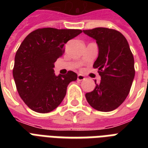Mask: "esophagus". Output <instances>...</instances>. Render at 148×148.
<instances>
[{"label":"esophagus","instance_id":"esophagus-1","mask_svg":"<svg viewBox=\"0 0 148 148\" xmlns=\"http://www.w3.org/2000/svg\"><path fill=\"white\" fill-rule=\"evenodd\" d=\"M84 79H85V77H84V76L82 75V74H78V75H77V80H78V81H83Z\"/></svg>","mask_w":148,"mask_h":148}]
</instances>
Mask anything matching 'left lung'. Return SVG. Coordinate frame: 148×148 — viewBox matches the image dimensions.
I'll return each instance as SVG.
<instances>
[{
    "instance_id": "left-lung-1",
    "label": "left lung",
    "mask_w": 148,
    "mask_h": 148,
    "mask_svg": "<svg viewBox=\"0 0 148 148\" xmlns=\"http://www.w3.org/2000/svg\"><path fill=\"white\" fill-rule=\"evenodd\" d=\"M95 39L98 57L93 67L98 69L101 82L86 99L93 108L108 112L115 110L128 95L134 78V60L128 42L119 31L105 27L84 30Z\"/></svg>"
}]
</instances>
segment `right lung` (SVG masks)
Masks as SVG:
<instances>
[{
  "label": "right lung",
  "mask_w": 148,
  "mask_h": 148,
  "mask_svg": "<svg viewBox=\"0 0 148 148\" xmlns=\"http://www.w3.org/2000/svg\"><path fill=\"white\" fill-rule=\"evenodd\" d=\"M82 32L77 29H37L27 36L14 58L13 77L17 92L31 110L48 113L60 105L67 88L77 74L68 71L56 76L54 62L63 55L64 45Z\"/></svg>",
  "instance_id": "add662e5"
}]
</instances>
